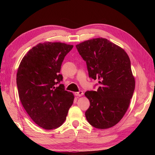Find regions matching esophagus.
<instances>
[{
  "mask_svg": "<svg viewBox=\"0 0 155 155\" xmlns=\"http://www.w3.org/2000/svg\"><path fill=\"white\" fill-rule=\"evenodd\" d=\"M74 94L76 95V96H83V91H79V92H75L74 93Z\"/></svg>",
  "mask_w": 155,
  "mask_h": 155,
  "instance_id": "34e87169",
  "label": "esophagus"
}]
</instances>
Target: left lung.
<instances>
[{"instance_id":"1","label":"left lung","mask_w":155,"mask_h":155,"mask_svg":"<svg viewBox=\"0 0 155 155\" xmlns=\"http://www.w3.org/2000/svg\"><path fill=\"white\" fill-rule=\"evenodd\" d=\"M86 61L89 77L98 81L96 91H87L90 107L85 112L88 122L97 129L112 127L127 110L135 88L129 56L118 45L104 38L77 45Z\"/></svg>"}]
</instances>
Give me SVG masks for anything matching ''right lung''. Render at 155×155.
I'll return each mask as SVG.
<instances>
[{
    "label": "right lung",
    "mask_w": 155,
    "mask_h": 155,
    "mask_svg": "<svg viewBox=\"0 0 155 155\" xmlns=\"http://www.w3.org/2000/svg\"><path fill=\"white\" fill-rule=\"evenodd\" d=\"M73 45L45 42L34 46L22 58L17 73L21 104L41 127H59L66 120L74 96L65 91L59 74L66 55Z\"/></svg>",
    "instance_id": "obj_1"
}]
</instances>
